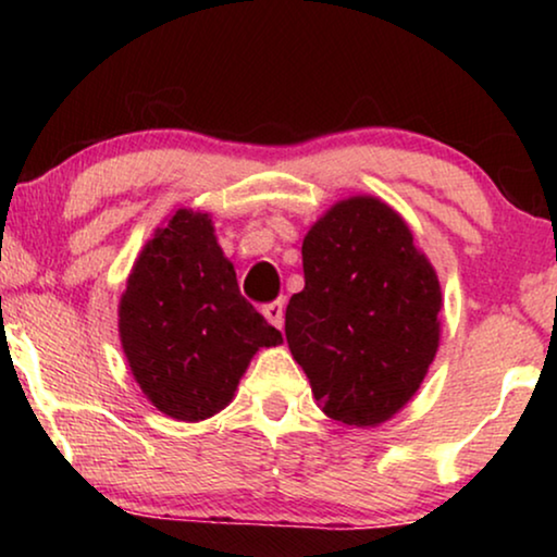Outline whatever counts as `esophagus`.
I'll return each mask as SVG.
<instances>
[{
  "mask_svg": "<svg viewBox=\"0 0 557 557\" xmlns=\"http://www.w3.org/2000/svg\"><path fill=\"white\" fill-rule=\"evenodd\" d=\"M263 317L269 319V322H271L273 326H276V330H281V326H284V299L265 304V307H263Z\"/></svg>",
  "mask_w": 557,
  "mask_h": 557,
  "instance_id": "1",
  "label": "esophagus"
}]
</instances>
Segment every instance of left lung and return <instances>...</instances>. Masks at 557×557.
<instances>
[{"label": "left lung", "mask_w": 557, "mask_h": 557, "mask_svg": "<svg viewBox=\"0 0 557 557\" xmlns=\"http://www.w3.org/2000/svg\"><path fill=\"white\" fill-rule=\"evenodd\" d=\"M286 342L334 421L377 425L413 398L438 349L441 286L398 212L349 197L301 246Z\"/></svg>", "instance_id": "obj_1"}]
</instances>
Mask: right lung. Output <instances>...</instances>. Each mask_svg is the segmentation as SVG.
<instances>
[{"label":"right lung","instance_id":"add662e5","mask_svg":"<svg viewBox=\"0 0 557 557\" xmlns=\"http://www.w3.org/2000/svg\"><path fill=\"white\" fill-rule=\"evenodd\" d=\"M119 332L144 395L177 421L223 410L258 347L284 342L243 299L210 218L193 210L174 212L141 250Z\"/></svg>","mask_w":557,"mask_h":557}]
</instances>
